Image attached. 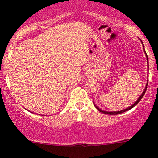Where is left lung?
I'll return each instance as SVG.
<instances>
[{
	"mask_svg": "<svg viewBox=\"0 0 158 158\" xmlns=\"http://www.w3.org/2000/svg\"><path fill=\"white\" fill-rule=\"evenodd\" d=\"M140 41H142V40L140 39ZM142 45H143V48L145 47V46H144V44H143V43H142ZM144 51H145V54L146 58H147V63H148V55H147V54H146V52H145V48H144ZM148 76L147 84H146V86H145V89H144L143 92H142V94H141V95L139 96V98H138V100L136 101L134 103V104H132V106H130V107H127V108H126V109H123V110H120V111H105V110H103L100 109V108H99V107H98L97 106L95 105V104H94V107H95L96 108L98 109V110H99V111H100V112L103 113V114H109V115H117V114H122V113H124V112H126V111L129 110H130V109L133 108V107H135V106L136 105V104H137L138 103H139V101H141V99L142 98V97H143V96H144V94H145V92H146V90H147V86H148L147 85H148Z\"/></svg>",
	"mask_w": 158,
	"mask_h": 158,
	"instance_id": "left-lung-1",
	"label": "left lung"
}]
</instances>
